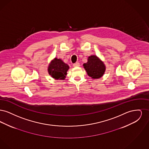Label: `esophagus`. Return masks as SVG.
<instances>
[{
    "mask_svg": "<svg viewBox=\"0 0 149 149\" xmlns=\"http://www.w3.org/2000/svg\"><path fill=\"white\" fill-rule=\"evenodd\" d=\"M80 66V63H75L74 64H73V66L74 67H78Z\"/></svg>",
    "mask_w": 149,
    "mask_h": 149,
    "instance_id": "esophagus-1",
    "label": "esophagus"
}]
</instances>
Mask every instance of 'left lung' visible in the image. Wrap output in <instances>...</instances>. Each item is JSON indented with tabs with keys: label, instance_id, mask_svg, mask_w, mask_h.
<instances>
[{
	"label": "left lung",
	"instance_id": "left-lung-1",
	"mask_svg": "<svg viewBox=\"0 0 149 149\" xmlns=\"http://www.w3.org/2000/svg\"><path fill=\"white\" fill-rule=\"evenodd\" d=\"M83 66L88 75L93 79L102 77L106 70L104 64L95 55L89 57L88 62Z\"/></svg>",
	"mask_w": 149,
	"mask_h": 149
}]
</instances>
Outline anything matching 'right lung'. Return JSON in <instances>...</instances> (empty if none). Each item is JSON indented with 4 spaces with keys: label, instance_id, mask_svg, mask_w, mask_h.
I'll return each mask as SVG.
<instances>
[{
    "label": "right lung",
    "instance_id": "obj_1",
    "mask_svg": "<svg viewBox=\"0 0 149 149\" xmlns=\"http://www.w3.org/2000/svg\"><path fill=\"white\" fill-rule=\"evenodd\" d=\"M69 69L68 65L64 63L61 59L55 58L50 64L48 68V72L53 78L64 79Z\"/></svg>",
    "mask_w": 149,
    "mask_h": 149
}]
</instances>
